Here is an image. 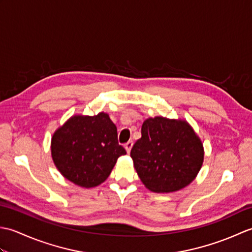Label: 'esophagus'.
I'll use <instances>...</instances> for the list:
<instances>
[{"label":"esophagus","mask_w":252,"mask_h":252,"mask_svg":"<svg viewBox=\"0 0 252 252\" xmlns=\"http://www.w3.org/2000/svg\"><path fill=\"white\" fill-rule=\"evenodd\" d=\"M125 147H126V151L127 153H130L132 147H133V142H132V141H129L127 143H126V144H125Z\"/></svg>","instance_id":"34e87169"}]
</instances>
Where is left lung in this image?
<instances>
[{"instance_id": "1", "label": "left lung", "mask_w": 252, "mask_h": 252, "mask_svg": "<svg viewBox=\"0 0 252 252\" xmlns=\"http://www.w3.org/2000/svg\"><path fill=\"white\" fill-rule=\"evenodd\" d=\"M131 158L143 184L155 192L183 189L196 178L203 161L199 137L185 121L148 118Z\"/></svg>"}]
</instances>
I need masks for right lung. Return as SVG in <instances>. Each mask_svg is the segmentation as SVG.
I'll use <instances>...</instances> for the list:
<instances>
[{
    "instance_id": "obj_1",
    "label": "right lung",
    "mask_w": 252,
    "mask_h": 252,
    "mask_svg": "<svg viewBox=\"0 0 252 252\" xmlns=\"http://www.w3.org/2000/svg\"><path fill=\"white\" fill-rule=\"evenodd\" d=\"M126 152L118 143L115 123L105 112L74 116L52 137V157L72 183L94 187L108 178L118 158Z\"/></svg>"
}]
</instances>
